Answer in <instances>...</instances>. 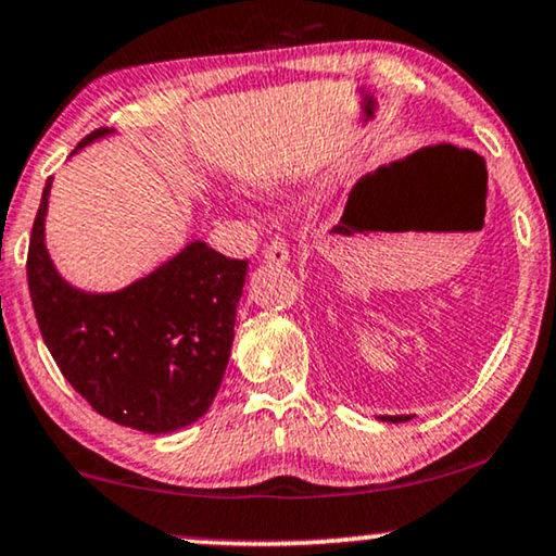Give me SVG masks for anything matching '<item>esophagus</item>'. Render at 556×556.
<instances>
[{
  "instance_id": "1",
  "label": "esophagus",
  "mask_w": 556,
  "mask_h": 556,
  "mask_svg": "<svg viewBox=\"0 0 556 556\" xmlns=\"http://www.w3.org/2000/svg\"><path fill=\"white\" fill-rule=\"evenodd\" d=\"M264 262L266 264H287L290 262V249L282 236H274V239L264 247Z\"/></svg>"
}]
</instances>
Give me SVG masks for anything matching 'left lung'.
<instances>
[{"label":"left lung","mask_w":556,"mask_h":556,"mask_svg":"<svg viewBox=\"0 0 556 556\" xmlns=\"http://www.w3.org/2000/svg\"><path fill=\"white\" fill-rule=\"evenodd\" d=\"M383 421H406V419H412V417H406V414H396V417H389V414H387V417H381Z\"/></svg>","instance_id":"left-lung-1"}]
</instances>
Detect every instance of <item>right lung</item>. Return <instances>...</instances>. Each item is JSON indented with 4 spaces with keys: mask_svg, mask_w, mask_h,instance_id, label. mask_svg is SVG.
Wrapping results in <instances>:
<instances>
[{
    "mask_svg": "<svg viewBox=\"0 0 556 556\" xmlns=\"http://www.w3.org/2000/svg\"><path fill=\"white\" fill-rule=\"evenodd\" d=\"M106 135L91 131L78 150ZM48 195L50 180L29 236L27 285L61 374L122 427L167 434L201 419L224 381L249 262L192 241L124 290H76L46 249Z\"/></svg>",
    "mask_w": 556,
    "mask_h": 556,
    "instance_id": "1",
    "label": "right lung"
}]
</instances>
